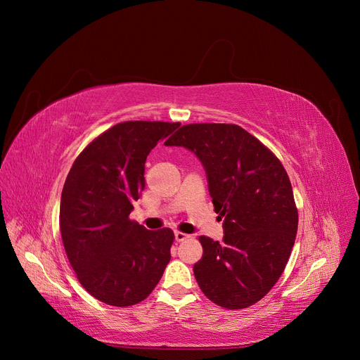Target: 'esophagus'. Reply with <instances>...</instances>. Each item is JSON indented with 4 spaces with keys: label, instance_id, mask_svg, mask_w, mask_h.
I'll use <instances>...</instances> for the list:
<instances>
[{
    "label": "esophagus",
    "instance_id": "esophagus-1",
    "mask_svg": "<svg viewBox=\"0 0 360 360\" xmlns=\"http://www.w3.org/2000/svg\"><path fill=\"white\" fill-rule=\"evenodd\" d=\"M188 238H190V235H186V233L179 232V231L175 232V239H176V242H184V240H186Z\"/></svg>",
    "mask_w": 360,
    "mask_h": 360
}]
</instances>
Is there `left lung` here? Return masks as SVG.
Segmentation results:
<instances>
[{"instance_id": "left-lung-1", "label": "left lung", "mask_w": 360, "mask_h": 360, "mask_svg": "<svg viewBox=\"0 0 360 360\" xmlns=\"http://www.w3.org/2000/svg\"><path fill=\"white\" fill-rule=\"evenodd\" d=\"M166 146L190 148L204 165L223 240L200 236L194 264L201 292L226 309L248 308L285 271L297 232L286 169L273 151L236 124L182 125Z\"/></svg>"}]
</instances>
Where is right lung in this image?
<instances>
[{"label": "right lung", "mask_w": 360, "mask_h": 360, "mask_svg": "<svg viewBox=\"0 0 360 360\" xmlns=\"http://www.w3.org/2000/svg\"><path fill=\"white\" fill-rule=\"evenodd\" d=\"M179 125L120 122L93 139L67 175L60 205L65 254L80 285L106 305L140 304L170 259L172 229L147 231L129 213L146 186L147 155Z\"/></svg>", "instance_id": "right-lung-1"}]
</instances>
